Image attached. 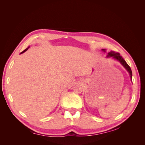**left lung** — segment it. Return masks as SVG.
<instances>
[{
    "mask_svg": "<svg viewBox=\"0 0 145 145\" xmlns=\"http://www.w3.org/2000/svg\"><path fill=\"white\" fill-rule=\"evenodd\" d=\"M102 50L103 52H105V49H102ZM107 57H112L114 59H115L116 60L119 61L120 63H121V65L123 66L127 70L128 72V73H130V78L131 80H132V72H131V68L130 67V66L128 65L127 64V63L126 62V61L123 58V57L120 55V54L118 52H115L113 51H111L110 52H109L108 54L107 55Z\"/></svg>",
    "mask_w": 145,
    "mask_h": 145,
    "instance_id": "obj_1",
    "label": "left lung"
}]
</instances>
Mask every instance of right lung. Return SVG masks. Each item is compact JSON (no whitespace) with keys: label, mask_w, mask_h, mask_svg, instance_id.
Segmentation results:
<instances>
[{"label":"right lung","mask_w":145,"mask_h":145,"mask_svg":"<svg viewBox=\"0 0 145 145\" xmlns=\"http://www.w3.org/2000/svg\"><path fill=\"white\" fill-rule=\"evenodd\" d=\"M29 48V47H28V48H26V49H25V50H24V51H23V52H21V53H20V54H23V53H24V52H25V51H27V50H28V48Z\"/></svg>","instance_id":"1"}]
</instances>
